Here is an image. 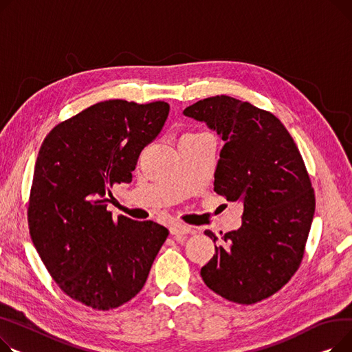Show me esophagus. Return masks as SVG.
<instances>
[{"label":"esophagus","instance_id":"34e87169","mask_svg":"<svg viewBox=\"0 0 352 352\" xmlns=\"http://www.w3.org/2000/svg\"><path fill=\"white\" fill-rule=\"evenodd\" d=\"M193 232V229L190 226H186V224H183V223H173L172 226H170V234L172 236H184V234H189V233H192Z\"/></svg>","mask_w":352,"mask_h":352}]
</instances>
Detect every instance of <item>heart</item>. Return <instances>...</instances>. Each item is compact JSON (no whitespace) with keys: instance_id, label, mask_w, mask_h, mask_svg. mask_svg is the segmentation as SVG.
<instances>
[{"instance_id":"1","label":"heart","mask_w":352,"mask_h":352,"mask_svg":"<svg viewBox=\"0 0 352 352\" xmlns=\"http://www.w3.org/2000/svg\"><path fill=\"white\" fill-rule=\"evenodd\" d=\"M188 135H196V133H188ZM186 136V135H184Z\"/></svg>"}]
</instances>
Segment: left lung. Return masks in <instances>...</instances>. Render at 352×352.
<instances>
[{
	"instance_id": "1",
	"label": "left lung",
	"mask_w": 352,
	"mask_h": 352,
	"mask_svg": "<svg viewBox=\"0 0 352 352\" xmlns=\"http://www.w3.org/2000/svg\"><path fill=\"white\" fill-rule=\"evenodd\" d=\"M183 113L208 123L224 140L214 192L241 200L239 230L223 236L200 274L210 290L237 304L276 294L296 274L316 210V195L292 135L272 112L217 95ZM206 236L217 240L212 232Z\"/></svg>"
}]
</instances>
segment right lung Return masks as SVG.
<instances>
[{
  "mask_svg": "<svg viewBox=\"0 0 352 352\" xmlns=\"http://www.w3.org/2000/svg\"><path fill=\"white\" fill-rule=\"evenodd\" d=\"M169 109L163 100L99 102L58 123L39 149L27 212L32 243L60 290L99 311L142 290L169 236L152 220H113L107 210Z\"/></svg>",
  "mask_w": 352,
  "mask_h": 352,
  "instance_id": "add662e5",
  "label": "right lung"
}]
</instances>
